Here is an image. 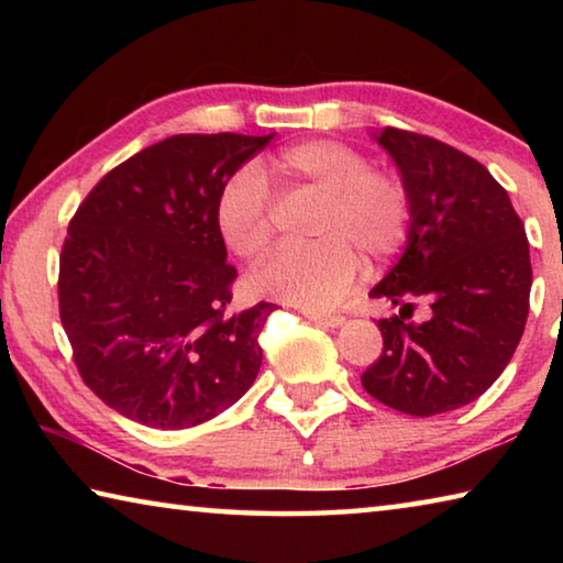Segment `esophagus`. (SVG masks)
Returning <instances> with one entry per match:
<instances>
[{
  "mask_svg": "<svg viewBox=\"0 0 563 563\" xmlns=\"http://www.w3.org/2000/svg\"><path fill=\"white\" fill-rule=\"evenodd\" d=\"M305 318L316 322V325H322V328H340L342 322H345V318H342V316H330V312H308V310H305Z\"/></svg>",
  "mask_w": 563,
  "mask_h": 563,
  "instance_id": "34e87169",
  "label": "esophagus"
}]
</instances>
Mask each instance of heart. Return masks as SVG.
Instances as JSON below:
<instances>
[{
    "instance_id": "heart-1",
    "label": "heart",
    "mask_w": 563,
    "mask_h": 563,
    "mask_svg": "<svg viewBox=\"0 0 563 563\" xmlns=\"http://www.w3.org/2000/svg\"><path fill=\"white\" fill-rule=\"evenodd\" d=\"M275 176L295 190L322 196L312 225L316 245L285 247L251 275L255 295L308 312L330 310L352 290L360 255L383 263L405 245L412 223L409 190L395 174L369 168L357 148L312 139L283 148ZM273 196L258 166H241L216 198V225L223 243L255 261L273 243Z\"/></svg>"
}]
</instances>
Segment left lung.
Masks as SVG:
<instances>
[{
  "label": "left lung",
  "mask_w": 563,
  "mask_h": 563,
  "mask_svg": "<svg viewBox=\"0 0 563 563\" xmlns=\"http://www.w3.org/2000/svg\"><path fill=\"white\" fill-rule=\"evenodd\" d=\"M373 139L409 190L412 223L399 261L369 290L399 312L377 322L385 350L362 387L405 415L452 412L487 393L519 345L531 290L527 233L479 161L412 131ZM417 303L422 323L408 320Z\"/></svg>",
  "instance_id": "8db88e82"
}]
</instances>
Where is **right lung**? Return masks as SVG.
Listing matches in <instances>:
<instances>
[{
  "label": "right lung",
  "mask_w": 563,
  "mask_h": 563,
  "mask_svg": "<svg viewBox=\"0 0 563 563\" xmlns=\"http://www.w3.org/2000/svg\"><path fill=\"white\" fill-rule=\"evenodd\" d=\"M178 133L109 170L71 218L59 316L84 383L154 430H186L235 405L261 373L275 310L228 312L235 268L218 190L273 141Z\"/></svg>",
  "instance_id": "obj_1"
}]
</instances>
